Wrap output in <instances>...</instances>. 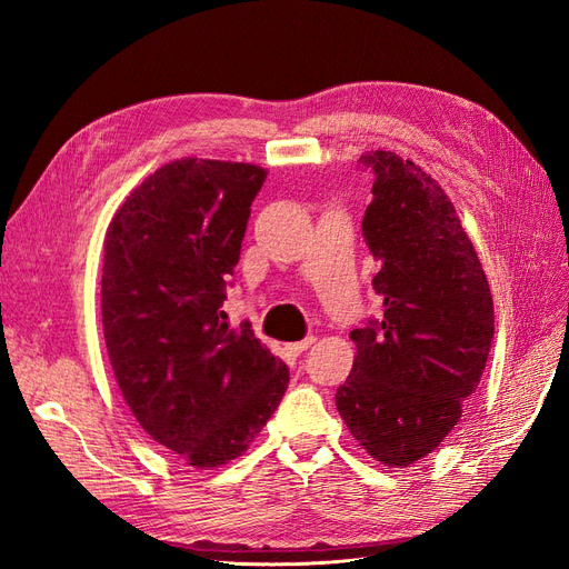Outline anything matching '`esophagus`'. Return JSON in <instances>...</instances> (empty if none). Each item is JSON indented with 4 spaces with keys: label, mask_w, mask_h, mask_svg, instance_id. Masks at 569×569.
<instances>
[{
    "label": "esophagus",
    "mask_w": 569,
    "mask_h": 569,
    "mask_svg": "<svg viewBox=\"0 0 569 569\" xmlns=\"http://www.w3.org/2000/svg\"><path fill=\"white\" fill-rule=\"evenodd\" d=\"M316 339L313 337H308V339H303V341H295V343H287V351L291 353V356H301L308 347H311Z\"/></svg>",
    "instance_id": "obj_1"
}]
</instances>
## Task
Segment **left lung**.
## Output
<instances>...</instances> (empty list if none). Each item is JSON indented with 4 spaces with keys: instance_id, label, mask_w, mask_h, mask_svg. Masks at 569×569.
I'll use <instances>...</instances> for the list:
<instances>
[{
    "instance_id": "1",
    "label": "left lung",
    "mask_w": 569,
    "mask_h": 569,
    "mask_svg": "<svg viewBox=\"0 0 569 569\" xmlns=\"http://www.w3.org/2000/svg\"><path fill=\"white\" fill-rule=\"evenodd\" d=\"M375 176L363 237L380 261L372 287L380 320L351 332L353 370L337 410L382 465L408 468L432 453L475 393L493 341V301L451 199L420 166L368 151Z\"/></svg>"
}]
</instances>
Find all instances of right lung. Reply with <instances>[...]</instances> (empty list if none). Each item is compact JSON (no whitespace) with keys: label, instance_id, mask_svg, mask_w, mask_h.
I'll use <instances>...</instances> for the list:
<instances>
[{"label":"right lung","instance_id":"obj_1","mask_svg":"<svg viewBox=\"0 0 569 569\" xmlns=\"http://www.w3.org/2000/svg\"><path fill=\"white\" fill-rule=\"evenodd\" d=\"M266 170L180 159L132 189L104 239L101 322L120 393L144 432L194 468L242 456L289 370L226 322V289Z\"/></svg>","mask_w":569,"mask_h":569}]
</instances>
